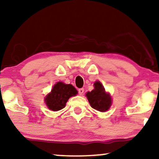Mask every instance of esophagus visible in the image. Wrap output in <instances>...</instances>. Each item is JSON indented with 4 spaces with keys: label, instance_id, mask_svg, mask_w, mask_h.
Returning a JSON list of instances; mask_svg holds the SVG:
<instances>
[{
    "label": "esophagus",
    "instance_id": "esophagus-1",
    "mask_svg": "<svg viewBox=\"0 0 159 159\" xmlns=\"http://www.w3.org/2000/svg\"><path fill=\"white\" fill-rule=\"evenodd\" d=\"M84 92V90L83 88H80V89H79V90H78V93H79V94L80 95L83 94Z\"/></svg>",
    "mask_w": 159,
    "mask_h": 159
}]
</instances>
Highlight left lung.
Segmentation results:
<instances>
[{"label": "left lung", "instance_id": "obj_1", "mask_svg": "<svg viewBox=\"0 0 159 159\" xmlns=\"http://www.w3.org/2000/svg\"><path fill=\"white\" fill-rule=\"evenodd\" d=\"M86 96L91 107L100 112L106 111L111 106V97L109 93L106 92L105 88L98 81L95 82L94 89L91 92L87 93Z\"/></svg>", "mask_w": 159, "mask_h": 159}]
</instances>
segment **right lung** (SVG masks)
<instances>
[{
  "label": "right lung",
  "instance_id": "1",
  "mask_svg": "<svg viewBox=\"0 0 159 159\" xmlns=\"http://www.w3.org/2000/svg\"><path fill=\"white\" fill-rule=\"evenodd\" d=\"M77 93V90L71 84L58 82L53 86L51 92L45 97V104L50 110L58 111L66 106L69 98L75 96Z\"/></svg>",
  "mask_w": 159,
  "mask_h": 159
}]
</instances>
